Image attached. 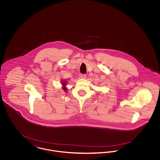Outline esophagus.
Listing matches in <instances>:
<instances>
[{
  "label": "esophagus",
  "mask_w": 160,
  "mask_h": 160,
  "mask_svg": "<svg viewBox=\"0 0 160 160\" xmlns=\"http://www.w3.org/2000/svg\"><path fill=\"white\" fill-rule=\"evenodd\" d=\"M79 78L81 79H85L86 78V76L85 74H80Z\"/></svg>",
  "instance_id": "34e87169"
}]
</instances>
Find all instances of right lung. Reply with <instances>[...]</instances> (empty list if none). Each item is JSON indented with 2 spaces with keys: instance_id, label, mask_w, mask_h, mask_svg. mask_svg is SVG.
Wrapping results in <instances>:
<instances>
[{
  "instance_id": "1",
  "label": "right lung",
  "mask_w": 160,
  "mask_h": 160,
  "mask_svg": "<svg viewBox=\"0 0 160 160\" xmlns=\"http://www.w3.org/2000/svg\"><path fill=\"white\" fill-rule=\"evenodd\" d=\"M61 84H62V89L65 92L67 91V87H66V86H67V82L66 81V80H62V82H61Z\"/></svg>"
}]
</instances>
